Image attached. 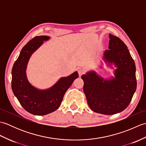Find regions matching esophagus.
<instances>
[{
    "mask_svg": "<svg viewBox=\"0 0 146 146\" xmlns=\"http://www.w3.org/2000/svg\"><path fill=\"white\" fill-rule=\"evenodd\" d=\"M78 72L79 76H82L83 73H85V69L83 68H78Z\"/></svg>",
    "mask_w": 146,
    "mask_h": 146,
    "instance_id": "obj_1",
    "label": "esophagus"
}]
</instances>
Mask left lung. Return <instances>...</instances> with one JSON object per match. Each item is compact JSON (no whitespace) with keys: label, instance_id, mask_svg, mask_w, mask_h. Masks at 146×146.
I'll use <instances>...</instances> for the list:
<instances>
[{"label":"left lung","instance_id":"left-lung-1","mask_svg":"<svg viewBox=\"0 0 146 146\" xmlns=\"http://www.w3.org/2000/svg\"><path fill=\"white\" fill-rule=\"evenodd\" d=\"M108 36V49L104 51L103 60L113 69L114 76L104 78L95 71L90 70L82 78L91 110L101 114L113 115L128 107L136 90L137 80L134 61L127 46L117 37L111 34Z\"/></svg>","mask_w":146,"mask_h":146}]
</instances>
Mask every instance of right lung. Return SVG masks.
I'll use <instances>...</instances> for the list:
<instances>
[{
  "label": "right lung",
  "instance_id": "add662e5",
  "mask_svg": "<svg viewBox=\"0 0 146 146\" xmlns=\"http://www.w3.org/2000/svg\"><path fill=\"white\" fill-rule=\"evenodd\" d=\"M50 37L36 36L24 46L12 70V90L15 97L27 111L36 115H44L57 110L64 95L78 77L77 71L61 77L51 87L39 89L27 79L26 70L32 54Z\"/></svg>",
  "mask_w": 146,
  "mask_h": 146
}]
</instances>
